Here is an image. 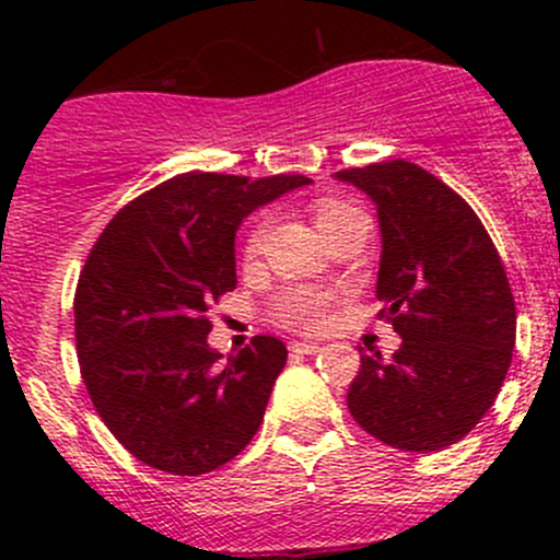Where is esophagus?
<instances>
[{
  "mask_svg": "<svg viewBox=\"0 0 560 560\" xmlns=\"http://www.w3.org/2000/svg\"><path fill=\"white\" fill-rule=\"evenodd\" d=\"M319 349H322L319 343H314V341H292L290 343L292 354H316Z\"/></svg>",
  "mask_w": 560,
  "mask_h": 560,
  "instance_id": "esophagus-1",
  "label": "esophagus"
}]
</instances>
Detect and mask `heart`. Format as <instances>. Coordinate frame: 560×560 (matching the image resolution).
<instances>
[{
    "mask_svg": "<svg viewBox=\"0 0 560 560\" xmlns=\"http://www.w3.org/2000/svg\"><path fill=\"white\" fill-rule=\"evenodd\" d=\"M352 213H360L352 202L338 200V197H325V200L314 202V219L319 224V230H330L332 224H338L341 219L352 217ZM270 219L268 213L257 219L248 230L244 241V257L254 259L259 252H262L265 238H268ZM332 308V292L319 290V287H287L279 295L270 301L268 316L273 325L284 327V330L292 332H319L322 327L330 319Z\"/></svg>",
    "mask_w": 560,
    "mask_h": 560,
    "instance_id": "heart-1",
    "label": "heart"
}]
</instances>
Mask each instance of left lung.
<instances>
[{
  "mask_svg": "<svg viewBox=\"0 0 560 560\" xmlns=\"http://www.w3.org/2000/svg\"><path fill=\"white\" fill-rule=\"evenodd\" d=\"M376 202V298L404 341L360 354L347 393L354 422L406 453L460 442L493 406L515 349L517 312L488 230L436 175L404 160L336 173Z\"/></svg>",
  "mask_w": 560,
  "mask_h": 560,
  "instance_id": "8db88e82",
  "label": "left lung"
}]
</instances>
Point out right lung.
I'll return each instance as SVG.
<instances>
[{
  "instance_id": "right-lung-1",
  "label": "right lung",
  "mask_w": 560,
  "mask_h": 560,
  "mask_svg": "<svg viewBox=\"0 0 560 560\" xmlns=\"http://www.w3.org/2000/svg\"><path fill=\"white\" fill-rule=\"evenodd\" d=\"M306 175L180 173L129 200L75 287L81 380L107 431L140 463L200 477L233 460L262 422L287 363L273 336L222 354L208 308L235 290V230Z\"/></svg>"
}]
</instances>
